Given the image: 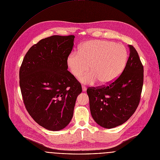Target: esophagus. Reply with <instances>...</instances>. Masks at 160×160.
<instances>
[{
	"label": "esophagus",
	"instance_id": "34e87169",
	"mask_svg": "<svg viewBox=\"0 0 160 160\" xmlns=\"http://www.w3.org/2000/svg\"><path fill=\"white\" fill-rule=\"evenodd\" d=\"M82 91H83V92H85V91L87 90V87H86L82 86Z\"/></svg>",
	"mask_w": 160,
	"mask_h": 160
}]
</instances>
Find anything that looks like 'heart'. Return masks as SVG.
I'll list each match as a JSON object with an SVG mask.
<instances>
[{
    "label": "heart",
    "mask_w": 160,
    "mask_h": 160,
    "mask_svg": "<svg viewBox=\"0 0 160 160\" xmlns=\"http://www.w3.org/2000/svg\"><path fill=\"white\" fill-rule=\"evenodd\" d=\"M128 58V51L122 44L105 40H92L83 43L79 51L71 52L67 65L72 73L83 84L93 85L98 81L106 85L115 80L122 73Z\"/></svg>",
    "instance_id": "b5f03b06"
}]
</instances>
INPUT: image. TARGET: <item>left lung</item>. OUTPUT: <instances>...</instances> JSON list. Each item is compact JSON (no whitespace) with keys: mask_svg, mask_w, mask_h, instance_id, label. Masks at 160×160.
Masks as SVG:
<instances>
[{"mask_svg":"<svg viewBox=\"0 0 160 160\" xmlns=\"http://www.w3.org/2000/svg\"><path fill=\"white\" fill-rule=\"evenodd\" d=\"M130 56L122 74L107 86L88 87L90 109L95 122L113 128L126 122L136 111L143 85V66L138 52L129 45Z\"/></svg>","mask_w":160,"mask_h":160,"instance_id":"left-lung-1","label":"left lung"}]
</instances>
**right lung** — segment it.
Instances as JSON below:
<instances>
[{"label": "right lung", "instance_id": "1", "mask_svg": "<svg viewBox=\"0 0 160 160\" xmlns=\"http://www.w3.org/2000/svg\"><path fill=\"white\" fill-rule=\"evenodd\" d=\"M74 35H53L40 40L25 54L19 71L25 108L39 125L59 131L70 122L80 82L67 70V58Z\"/></svg>", "mask_w": 160, "mask_h": 160}]
</instances>
